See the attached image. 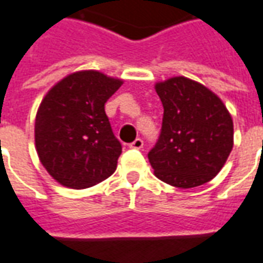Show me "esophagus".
<instances>
[{"label":"esophagus","mask_w":263,"mask_h":263,"mask_svg":"<svg viewBox=\"0 0 263 263\" xmlns=\"http://www.w3.org/2000/svg\"><path fill=\"white\" fill-rule=\"evenodd\" d=\"M142 146H143V141L141 139V138H137L134 142L129 143V148H132V149H141Z\"/></svg>","instance_id":"obj_1"}]
</instances>
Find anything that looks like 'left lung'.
<instances>
[{"instance_id": "left-lung-1", "label": "left lung", "mask_w": 263, "mask_h": 263, "mask_svg": "<svg viewBox=\"0 0 263 263\" xmlns=\"http://www.w3.org/2000/svg\"><path fill=\"white\" fill-rule=\"evenodd\" d=\"M163 104L162 131L148 154L155 176L180 189L214 179L234 146V124L221 98L183 76L158 81Z\"/></svg>"}]
</instances>
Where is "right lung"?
Returning <instances> with one entry per match:
<instances>
[{
	"label": "right lung",
	"mask_w": 263,
	"mask_h": 263,
	"mask_svg": "<svg viewBox=\"0 0 263 263\" xmlns=\"http://www.w3.org/2000/svg\"><path fill=\"white\" fill-rule=\"evenodd\" d=\"M122 83L97 70H80L43 97L35 118V148L43 167L62 186L91 187L117 169L122 146L105 103Z\"/></svg>",
	"instance_id": "1"
}]
</instances>
